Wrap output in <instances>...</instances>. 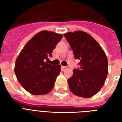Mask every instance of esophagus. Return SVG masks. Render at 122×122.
Here are the masks:
<instances>
[{
  "instance_id": "1",
  "label": "esophagus",
  "mask_w": 122,
  "mask_h": 122,
  "mask_svg": "<svg viewBox=\"0 0 122 122\" xmlns=\"http://www.w3.org/2000/svg\"><path fill=\"white\" fill-rule=\"evenodd\" d=\"M66 69V66H61V71H65Z\"/></svg>"
}]
</instances>
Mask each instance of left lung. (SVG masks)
<instances>
[{
    "mask_svg": "<svg viewBox=\"0 0 122 122\" xmlns=\"http://www.w3.org/2000/svg\"><path fill=\"white\" fill-rule=\"evenodd\" d=\"M74 57L78 59L80 68L73 70L68 79L69 88L79 97L89 98L99 91L108 74V60L99 44L83 31L65 33Z\"/></svg>",
    "mask_w": 122,
    "mask_h": 122,
    "instance_id": "1",
    "label": "left lung"
}]
</instances>
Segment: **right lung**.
<instances>
[{"instance_id": "1", "label": "right lung", "mask_w": 122, "mask_h": 122, "mask_svg": "<svg viewBox=\"0 0 122 122\" xmlns=\"http://www.w3.org/2000/svg\"><path fill=\"white\" fill-rule=\"evenodd\" d=\"M63 35L47 30L37 33L23 47L15 64V74L25 90L35 95L47 94L53 89L61 65L46 61L52 56Z\"/></svg>"}]
</instances>
